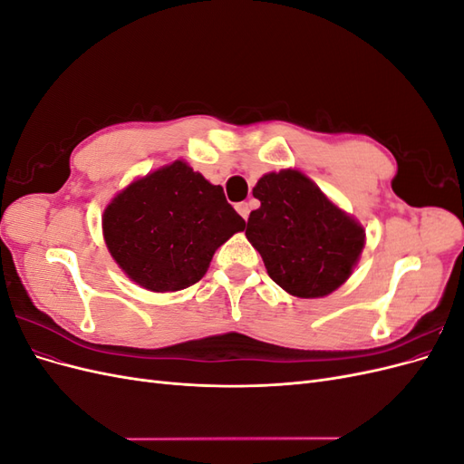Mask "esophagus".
<instances>
[{
  "instance_id": "esophagus-1",
  "label": "esophagus",
  "mask_w": 464,
  "mask_h": 464,
  "mask_svg": "<svg viewBox=\"0 0 464 464\" xmlns=\"http://www.w3.org/2000/svg\"><path fill=\"white\" fill-rule=\"evenodd\" d=\"M236 210L242 215L244 220H247V217H249V203H237Z\"/></svg>"
}]
</instances>
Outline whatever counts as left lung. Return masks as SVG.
I'll return each mask as SVG.
<instances>
[{"label": "left lung", "instance_id": "obj_1", "mask_svg": "<svg viewBox=\"0 0 464 464\" xmlns=\"http://www.w3.org/2000/svg\"><path fill=\"white\" fill-rule=\"evenodd\" d=\"M246 236L275 283L296 298H323L343 286L366 246L362 224L300 170L259 178Z\"/></svg>", "mask_w": 464, "mask_h": 464}]
</instances>
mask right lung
<instances>
[{
    "instance_id": "obj_1",
    "label": "right lung",
    "mask_w": 464,
    "mask_h": 464,
    "mask_svg": "<svg viewBox=\"0 0 464 464\" xmlns=\"http://www.w3.org/2000/svg\"><path fill=\"white\" fill-rule=\"evenodd\" d=\"M246 220L184 160H174L116 193L102 215L111 259L150 292L184 290L201 280L215 251Z\"/></svg>"
}]
</instances>
